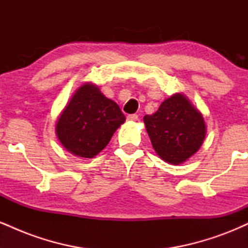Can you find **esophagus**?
<instances>
[{
	"label": "esophagus",
	"mask_w": 248,
	"mask_h": 248,
	"mask_svg": "<svg viewBox=\"0 0 248 248\" xmlns=\"http://www.w3.org/2000/svg\"><path fill=\"white\" fill-rule=\"evenodd\" d=\"M127 120L128 121H138L139 116L136 114H129V115H127Z\"/></svg>",
	"instance_id": "esophagus-1"
}]
</instances>
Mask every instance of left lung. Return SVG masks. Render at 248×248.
<instances>
[{
	"mask_svg": "<svg viewBox=\"0 0 248 248\" xmlns=\"http://www.w3.org/2000/svg\"><path fill=\"white\" fill-rule=\"evenodd\" d=\"M143 122L156 154L173 166L195 155L205 139L203 115L182 93L166 99Z\"/></svg>",
	"mask_w": 248,
	"mask_h": 248,
	"instance_id": "8db88e82",
	"label": "left lung"
}]
</instances>
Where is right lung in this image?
<instances>
[{"instance_id": "obj_1", "label": "right lung", "mask_w": 248, "mask_h": 248, "mask_svg": "<svg viewBox=\"0 0 248 248\" xmlns=\"http://www.w3.org/2000/svg\"><path fill=\"white\" fill-rule=\"evenodd\" d=\"M124 121L126 116L118 104L106 98L94 84L86 82L62 109L56 134L67 152L92 158L107 146Z\"/></svg>"}]
</instances>
